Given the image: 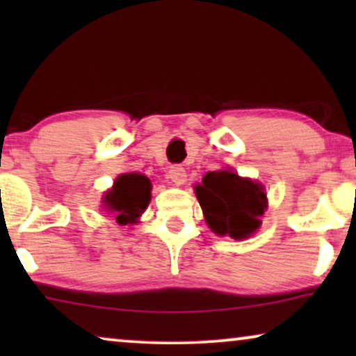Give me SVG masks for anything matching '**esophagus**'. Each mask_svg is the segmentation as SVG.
<instances>
[{"label": "esophagus", "instance_id": "obj_1", "mask_svg": "<svg viewBox=\"0 0 356 356\" xmlns=\"http://www.w3.org/2000/svg\"><path fill=\"white\" fill-rule=\"evenodd\" d=\"M168 178L172 179L175 184H183L184 179H186V170H184L181 165H172L168 168Z\"/></svg>", "mask_w": 356, "mask_h": 356}]
</instances>
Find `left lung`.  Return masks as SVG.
Returning <instances> with one entry per match:
<instances>
[{
    "label": "left lung",
    "mask_w": 356,
    "mask_h": 356,
    "mask_svg": "<svg viewBox=\"0 0 356 356\" xmlns=\"http://www.w3.org/2000/svg\"><path fill=\"white\" fill-rule=\"evenodd\" d=\"M196 197L212 232L243 240L261 225L259 217L267 207L261 184L222 170L209 172L196 186Z\"/></svg>",
    "instance_id": "left-lung-1"
}]
</instances>
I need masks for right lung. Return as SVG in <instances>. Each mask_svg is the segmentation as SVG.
Returning <instances> with one entry per match:
<instances>
[{"mask_svg": "<svg viewBox=\"0 0 356 356\" xmlns=\"http://www.w3.org/2000/svg\"><path fill=\"white\" fill-rule=\"evenodd\" d=\"M150 201V181L144 175L124 173L105 196L106 211L113 212L120 225L136 223Z\"/></svg>", "mask_w": 356, "mask_h": 356, "instance_id": "1", "label": "right lung"}]
</instances>
